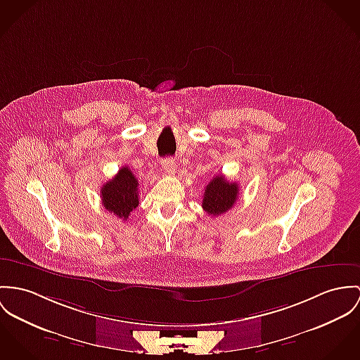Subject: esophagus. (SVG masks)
Segmentation results:
<instances>
[{
	"label": "esophagus",
	"instance_id": "esophagus-1",
	"mask_svg": "<svg viewBox=\"0 0 360 360\" xmlns=\"http://www.w3.org/2000/svg\"><path fill=\"white\" fill-rule=\"evenodd\" d=\"M162 167H164V170L166 173H170V174H172V173H174V170H176V162H174L173 158L167 157V158L162 160Z\"/></svg>",
	"mask_w": 360,
	"mask_h": 360
}]
</instances>
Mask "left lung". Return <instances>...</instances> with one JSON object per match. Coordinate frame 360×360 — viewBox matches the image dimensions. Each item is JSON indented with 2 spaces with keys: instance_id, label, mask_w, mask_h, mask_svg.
<instances>
[{
  "instance_id": "8db88e82",
  "label": "left lung",
  "mask_w": 360,
  "mask_h": 360,
  "mask_svg": "<svg viewBox=\"0 0 360 360\" xmlns=\"http://www.w3.org/2000/svg\"><path fill=\"white\" fill-rule=\"evenodd\" d=\"M239 194L236 183L229 181L224 176L217 174L206 186L202 207L210 216H220L235 205Z\"/></svg>"
}]
</instances>
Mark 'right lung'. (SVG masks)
Returning <instances> with one entry per match:
<instances>
[{
	"instance_id": "obj_1",
	"label": "right lung",
	"mask_w": 360,
	"mask_h": 360,
	"mask_svg": "<svg viewBox=\"0 0 360 360\" xmlns=\"http://www.w3.org/2000/svg\"><path fill=\"white\" fill-rule=\"evenodd\" d=\"M101 203L105 210L122 220H128L131 210L139 206V181L128 166L100 188Z\"/></svg>"
}]
</instances>
